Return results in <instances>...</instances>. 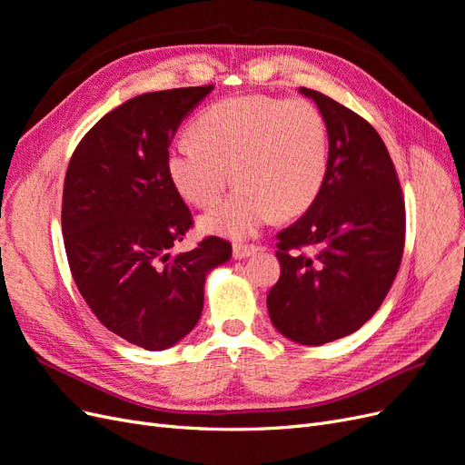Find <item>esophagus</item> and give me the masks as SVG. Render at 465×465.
Here are the masks:
<instances>
[{"mask_svg": "<svg viewBox=\"0 0 465 465\" xmlns=\"http://www.w3.org/2000/svg\"><path fill=\"white\" fill-rule=\"evenodd\" d=\"M256 252H258V246H254V244H234V246H232V256H234L236 260L248 258V256H252V254H256Z\"/></svg>", "mask_w": 465, "mask_h": 465, "instance_id": "obj_1", "label": "esophagus"}]
</instances>
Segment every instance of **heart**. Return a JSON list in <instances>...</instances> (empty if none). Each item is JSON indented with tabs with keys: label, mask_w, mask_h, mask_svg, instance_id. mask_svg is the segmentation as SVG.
<instances>
[{
	"label": "heart",
	"mask_w": 465,
	"mask_h": 465,
	"mask_svg": "<svg viewBox=\"0 0 465 465\" xmlns=\"http://www.w3.org/2000/svg\"><path fill=\"white\" fill-rule=\"evenodd\" d=\"M192 137L174 143L166 163L182 198L207 209L232 176L242 184L202 219L207 232L246 238L273 217H297L316 202L328 176V125L304 98H227L202 112Z\"/></svg>",
	"instance_id": "obj_1"
}]
</instances>
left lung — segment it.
Here are the masks:
<instances>
[{
    "label": "left lung",
    "mask_w": 465,
    "mask_h": 465,
    "mask_svg": "<svg viewBox=\"0 0 465 465\" xmlns=\"http://www.w3.org/2000/svg\"><path fill=\"white\" fill-rule=\"evenodd\" d=\"M330 168L316 202L277 234L279 281L267 294L273 326L294 343L323 345L357 331L384 302L405 246V202L372 125L318 91Z\"/></svg>",
    "instance_id": "8db88e82"
}]
</instances>
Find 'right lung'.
<instances>
[{
    "instance_id": "obj_1",
    "label": "right lung",
    "mask_w": 465,
    "mask_h": 465,
    "mask_svg": "<svg viewBox=\"0 0 465 465\" xmlns=\"http://www.w3.org/2000/svg\"><path fill=\"white\" fill-rule=\"evenodd\" d=\"M211 91L130 98L83 135L65 173L62 232L75 285L104 328L147 351L193 330L207 272L232 254L231 242L207 236L171 256L193 219L168 174V147Z\"/></svg>"
}]
</instances>
